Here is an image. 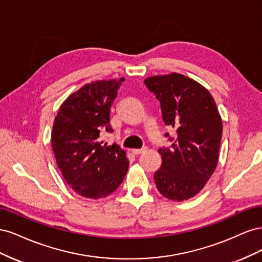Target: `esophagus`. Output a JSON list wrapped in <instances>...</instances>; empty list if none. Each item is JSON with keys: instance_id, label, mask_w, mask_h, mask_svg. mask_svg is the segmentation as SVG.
<instances>
[{"instance_id": "34e87169", "label": "esophagus", "mask_w": 262, "mask_h": 262, "mask_svg": "<svg viewBox=\"0 0 262 262\" xmlns=\"http://www.w3.org/2000/svg\"><path fill=\"white\" fill-rule=\"evenodd\" d=\"M144 150H145V148H134V149H132V153L134 155H140L142 153H144Z\"/></svg>"}]
</instances>
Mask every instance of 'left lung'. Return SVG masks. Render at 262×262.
<instances>
[{"label":"left lung","instance_id":"8db88e82","mask_svg":"<svg viewBox=\"0 0 262 262\" xmlns=\"http://www.w3.org/2000/svg\"><path fill=\"white\" fill-rule=\"evenodd\" d=\"M144 83L161 102L165 124L177 132L170 147L158 149L163 163L154 173L156 187L167 199L188 200L216 168L223 131L216 104L205 87L182 74L150 76Z\"/></svg>","mask_w":262,"mask_h":262}]
</instances>
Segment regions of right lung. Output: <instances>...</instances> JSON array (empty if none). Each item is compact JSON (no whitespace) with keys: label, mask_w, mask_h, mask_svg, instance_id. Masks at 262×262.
I'll return each mask as SVG.
<instances>
[{"label":"right lung","mask_w":262,"mask_h":262,"mask_svg":"<svg viewBox=\"0 0 262 262\" xmlns=\"http://www.w3.org/2000/svg\"><path fill=\"white\" fill-rule=\"evenodd\" d=\"M123 81L84 85L63 101L54 119L51 145L58 167L68 185L90 199L116 191L129 168L124 150L102 140L113 132L110 107Z\"/></svg>","instance_id":"add662e5"}]
</instances>
